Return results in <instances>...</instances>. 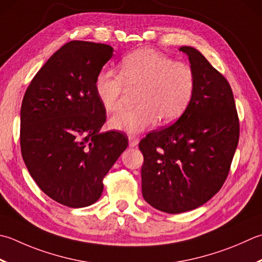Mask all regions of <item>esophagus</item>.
<instances>
[{
    "label": "esophagus",
    "instance_id": "1",
    "mask_svg": "<svg viewBox=\"0 0 262 262\" xmlns=\"http://www.w3.org/2000/svg\"><path fill=\"white\" fill-rule=\"evenodd\" d=\"M137 144H138V138L136 136H134V135H130L129 136V146L134 147Z\"/></svg>",
    "mask_w": 262,
    "mask_h": 262
}]
</instances>
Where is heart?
Wrapping results in <instances>:
<instances>
[{"mask_svg":"<svg viewBox=\"0 0 262 262\" xmlns=\"http://www.w3.org/2000/svg\"><path fill=\"white\" fill-rule=\"evenodd\" d=\"M125 87L138 90L135 109L114 117L115 129L135 134L160 120L176 121L186 111L195 90V74L191 66L175 61L152 49H140L121 61L120 75L109 70L97 74L95 94L109 114L122 107Z\"/></svg>","mask_w":262,"mask_h":262,"instance_id":"heart-1","label":"heart"}]
</instances>
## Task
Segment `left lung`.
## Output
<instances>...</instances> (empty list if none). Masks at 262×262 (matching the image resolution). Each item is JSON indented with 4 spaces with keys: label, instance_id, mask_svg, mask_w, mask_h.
<instances>
[{
    "label": "left lung",
    "instance_id": "left-lung-1",
    "mask_svg": "<svg viewBox=\"0 0 262 262\" xmlns=\"http://www.w3.org/2000/svg\"><path fill=\"white\" fill-rule=\"evenodd\" d=\"M187 54L195 90L175 124L140 142L144 157L142 194L160 211L181 213L208 202L228 176L239 137V121L227 79L191 46Z\"/></svg>",
    "mask_w": 262,
    "mask_h": 262
}]
</instances>
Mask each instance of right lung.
Segmentation results:
<instances>
[{"label":"right lung","mask_w":262,"mask_h":262,"mask_svg":"<svg viewBox=\"0 0 262 262\" xmlns=\"http://www.w3.org/2000/svg\"><path fill=\"white\" fill-rule=\"evenodd\" d=\"M112 52L106 44L66 43L24 95L20 147L25 165L46 195L70 208L100 199L103 178L128 146L124 133H100L106 115L94 83Z\"/></svg>","instance_id":"add662e5"}]
</instances>
